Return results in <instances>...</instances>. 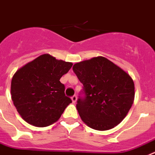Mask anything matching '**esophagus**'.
I'll return each mask as SVG.
<instances>
[{
	"instance_id": "obj_1",
	"label": "esophagus",
	"mask_w": 155,
	"mask_h": 155,
	"mask_svg": "<svg viewBox=\"0 0 155 155\" xmlns=\"http://www.w3.org/2000/svg\"><path fill=\"white\" fill-rule=\"evenodd\" d=\"M71 98H72V102H73V103H76V101H77V97H76V95H73Z\"/></svg>"
}]
</instances>
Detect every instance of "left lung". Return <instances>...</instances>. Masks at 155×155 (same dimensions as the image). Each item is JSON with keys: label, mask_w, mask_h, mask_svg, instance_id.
<instances>
[{"label": "left lung", "mask_w": 155, "mask_h": 155, "mask_svg": "<svg viewBox=\"0 0 155 155\" xmlns=\"http://www.w3.org/2000/svg\"><path fill=\"white\" fill-rule=\"evenodd\" d=\"M72 69L83 85L76 104L82 120L101 131L119 124L134 103L130 75L104 57L76 63Z\"/></svg>", "instance_id": "left-lung-1"}]
</instances>
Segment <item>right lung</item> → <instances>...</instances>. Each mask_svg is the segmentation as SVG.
Wrapping results in <instances>:
<instances>
[{
  "label": "right lung",
  "instance_id": "1",
  "mask_svg": "<svg viewBox=\"0 0 155 155\" xmlns=\"http://www.w3.org/2000/svg\"><path fill=\"white\" fill-rule=\"evenodd\" d=\"M72 66V63L43 54L15 72L11 85L12 99L25 122L45 127L58 120L72 103L60 82Z\"/></svg>",
  "mask_w": 155,
  "mask_h": 155
}]
</instances>
